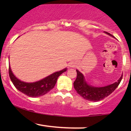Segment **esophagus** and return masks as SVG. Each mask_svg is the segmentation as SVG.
Masks as SVG:
<instances>
[{"label":"esophagus","instance_id":"esophagus-1","mask_svg":"<svg viewBox=\"0 0 131 131\" xmlns=\"http://www.w3.org/2000/svg\"><path fill=\"white\" fill-rule=\"evenodd\" d=\"M75 65H76V64H75L74 62H70L69 63V67H75Z\"/></svg>","mask_w":131,"mask_h":131}]
</instances>
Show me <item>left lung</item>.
I'll return each instance as SVG.
<instances>
[{
    "mask_svg": "<svg viewBox=\"0 0 131 131\" xmlns=\"http://www.w3.org/2000/svg\"><path fill=\"white\" fill-rule=\"evenodd\" d=\"M110 36L112 35L108 32H106ZM77 71V78L74 82V88L77 93L80 95L82 98L85 100L92 102H98L110 95L118 86L122 79L123 75L118 79L117 82L111 85L105 87L92 86L89 85L85 81L83 74L76 70Z\"/></svg>",
    "mask_w": 131,
    "mask_h": 131,
    "instance_id": "8db88e82",
    "label": "left lung"
}]
</instances>
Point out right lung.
<instances>
[{
    "label": "right lung",
    "instance_id": "1",
    "mask_svg": "<svg viewBox=\"0 0 131 131\" xmlns=\"http://www.w3.org/2000/svg\"><path fill=\"white\" fill-rule=\"evenodd\" d=\"M66 71L67 68H64L60 71L55 72L42 80L35 82H31V83L23 82L17 79L13 74L10 66H9L8 73L13 85L19 91L21 92L22 93L29 97H37L43 95L51 91L55 86L59 76H60Z\"/></svg>",
    "mask_w": 131,
    "mask_h": 131
}]
</instances>
